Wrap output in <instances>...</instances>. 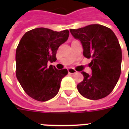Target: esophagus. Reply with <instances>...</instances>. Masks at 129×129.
I'll return each mask as SVG.
<instances>
[{
  "instance_id": "obj_1",
  "label": "esophagus",
  "mask_w": 129,
  "mask_h": 129,
  "mask_svg": "<svg viewBox=\"0 0 129 129\" xmlns=\"http://www.w3.org/2000/svg\"><path fill=\"white\" fill-rule=\"evenodd\" d=\"M68 71L69 74H76L77 73V71L75 70L74 69L71 68H68Z\"/></svg>"
}]
</instances>
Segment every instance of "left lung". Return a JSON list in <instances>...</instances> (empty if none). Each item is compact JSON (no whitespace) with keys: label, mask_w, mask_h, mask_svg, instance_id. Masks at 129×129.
<instances>
[{"label":"left lung","mask_w":129,"mask_h":129,"mask_svg":"<svg viewBox=\"0 0 129 129\" xmlns=\"http://www.w3.org/2000/svg\"><path fill=\"white\" fill-rule=\"evenodd\" d=\"M71 34L82 45L83 55L92 57V74L82 72V82L77 85L80 94L90 100H99L112 92L121 72L122 51L117 37L108 27L98 24L78 29Z\"/></svg>","instance_id":"obj_1"}]
</instances>
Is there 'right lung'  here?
<instances>
[{
    "instance_id": "right-lung-1",
    "label": "right lung",
    "mask_w": 129,
    "mask_h": 129,
    "mask_svg": "<svg viewBox=\"0 0 129 129\" xmlns=\"http://www.w3.org/2000/svg\"><path fill=\"white\" fill-rule=\"evenodd\" d=\"M68 30L54 31L40 27L27 31L16 50V76L21 86L31 98L45 102L58 93L67 69L57 70L47 62L57 59V50L69 37Z\"/></svg>"
}]
</instances>
